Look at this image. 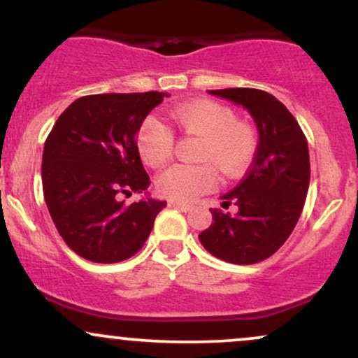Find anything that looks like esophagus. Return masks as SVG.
I'll return each mask as SVG.
<instances>
[{"label":"esophagus","instance_id":"34e87169","mask_svg":"<svg viewBox=\"0 0 358 358\" xmlns=\"http://www.w3.org/2000/svg\"><path fill=\"white\" fill-rule=\"evenodd\" d=\"M169 206L176 207V209L182 210V213H189V210H192V206L191 204H186V202H169Z\"/></svg>","mask_w":358,"mask_h":358}]
</instances>
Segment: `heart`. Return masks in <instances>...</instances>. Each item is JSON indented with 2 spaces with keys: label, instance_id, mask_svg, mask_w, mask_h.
<instances>
[{
  "label": "heart",
  "instance_id": "1",
  "mask_svg": "<svg viewBox=\"0 0 358 358\" xmlns=\"http://www.w3.org/2000/svg\"><path fill=\"white\" fill-rule=\"evenodd\" d=\"M172 117L184 132L202 138L197 161L204 162L196 166L176 164L161 172L156 189L167 199L189 202L214 189L217 174L213 164L222 174L234 178L242 174L252 161L254 131L244 122H237L236 114L227 106L209 99L194 101L176 108ZM138 149L148 166H164L174 151V134L164 122L148 117L138 132Z\"/></svg>",
  "mask_w": 358,
  "mask_h": 358
}]
</instances>
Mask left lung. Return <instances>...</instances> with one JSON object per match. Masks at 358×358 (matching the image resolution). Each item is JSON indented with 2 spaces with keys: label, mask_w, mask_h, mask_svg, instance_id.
<instances>
[{
  "label": "left lung",
  "mask_w": 358,
  "mask_h": 358,
  "mask_svg": "<svg viewBox=\"0 0 358 358\" xmlns=\"http://www.w3.org/2000/svg\"><path fill=\"white\" fill-rule=\"evenodd\" d=\"M209 94L242 106L254 119L259 145L245 178L224 194L236 214L213 210V224L199 234L209 254L237 266L266 260L289 239L301 217L310 182L308 145L289 109L266 91L215 90Z\"/></svg>",
  "instance_id": "8db88e82"
}]
</instances>
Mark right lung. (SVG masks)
Segmentation results:
<instances>
[{
    "label": "right lung",
    "instance_id": "right-lung-1",
    "mask_svg": "<svg viewBox=\"0 0 358 358\" xmlns=\"http://www.w3.org/2000/svg\"><path fill=\"white\" fill-rule=\"evenodd\" d=\"M167 92L92 94L64 109L44 143L43 192L52 222L83 259L114 264L139 252L166 201L126 206L119 194L149 187L136 136Z\"/></svg>",
    "mask_w": 358,
    "mask_h": 358
}]
</instances>
